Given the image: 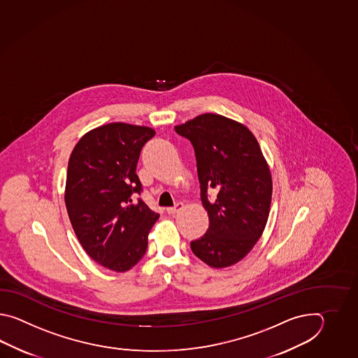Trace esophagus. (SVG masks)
<instances>
[{
    "mask_svg": "<svg viewBox=\"0 0 358 358\" xmlns=\"http://www.w3.org/2000/svg\"><path fill=\"white\" fill-rule=\"evenodd\" d=\"M182 208H184V205H182V202H179V203H176L174 207H168V208H166V213H170V215H174V213L182 211Z\"/></svg>",
    "mask_w": 358,
    "mask_h": 358,
    "instance_id": "34e87169",
    "label": "esophagus"
}]
</instances>
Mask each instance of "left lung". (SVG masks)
<instances>
[{
    "label": "left lung",
    "instance_id": "8db88e82",
    "mask_svg": "<svg viewBox=\"0 0 358 358\" xmlns=\"http://www.w3.org/2000/svg\"><path fill=\"white\" fill-rule=\"evenodd\" d=\"M176 131L194 148L201 201L210 220L205 236L192 241L190 248L208 266H231L248 255L266 227L270 169L250 129L225 116L199 115L176 125Z\"/></svg>",
    "mask_w": 358,
    "mask_h": 358
}]
</instances>
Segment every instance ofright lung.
Segmentation results:
<instances>
[{"instance_id":"right-lung-1","label":"right lung","mask_w":358,"mask_h":358,"mask_svg":"<svg viewBox=\"0 0 358 358\" xmlns=\"http://www.w3.org/2000/svg\"><path fill=\"white\" fill-rule=\"evenodd\" d=\"M155 130L111 122L88 131L70 155L65 187L69 219L84 251L116 273L145 256L148 233L160 217L139 198L136 174L142 147Z\"/></svg>"}]
</instances>
